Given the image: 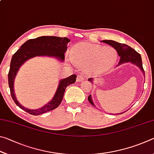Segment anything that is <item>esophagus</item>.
I'll list each match as a JSON object with an SVG mask.
<instances>
[{
	"mask_svg": "<svg viewBox=\"0 0 154 154\" xmlns=\"http://www.w3.org/2000/svg\"><path fill=\"white\" fill-rule=\"evenodd\" d=\"M84 81V79L82 76V75H78L77 77V82H82Z\"/></svg>",
	"mask_w": 154,
	"mask_h": 154,
	"instance_id": "1",
	"label": "esophagus"
}]
</instances>
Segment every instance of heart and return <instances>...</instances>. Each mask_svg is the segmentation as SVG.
<instances>
[{
    "instance_id": "heart-1",
    "label": "heart",
    "mask_w": 154,
    "mask_h": 154,
    "mask_svg": "<svg viewBox=\"0 0 154 154\" xmlns=\"http://www.w3.org/2000/svg\"><path fill=\"white\" fill-rule=\"evenodd\" d=\"M70 58L88 75L102 74L109 71L118 59L114 49L96 44L80 43L72 48Z\"/></svg>"
}]
</instances>
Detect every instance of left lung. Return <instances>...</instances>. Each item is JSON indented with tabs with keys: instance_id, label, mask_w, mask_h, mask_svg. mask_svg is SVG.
<instances>
[{
	"instance_id": "left-lung-1",
	"label": "left lung",
	"mask_w": 154,
	"mask_h": 154,
	"mask_svg": "<svg viewBox=\"0 0 154 154\" xmlns=\"http://www.w3.org/2000/svg\"><path fill=\"white\" fill-rule=\"evenodd\" d=\"M101 41L103 43L108 44V45H111V47H113V48L117 51V52H118V56L120 57V59H119V62L118 66H119V65L125 63H128V62H130V63L136 65L140 71L143 72V73L145 76V71L143 68L141 56H140V54L135 51L134 49L130 48V46L126 45V44H122L113 40H103ZM88 81L93 83V78H89ZM88 101H89L90 103L92 104L93 106H96L94 104V102L92 99V96L91 95L88 96ZM124 112L117 114H122L124 113Z\"/></svg>"
}]
</instances>
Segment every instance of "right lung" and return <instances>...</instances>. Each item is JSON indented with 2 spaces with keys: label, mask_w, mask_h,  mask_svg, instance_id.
I'll list each match as a JSON object with an SVG mask.
<instances>
[{
  "label": "right lung",
  "mask_w": 154,
  "mask_h": 154,
  "mask_svg": "<svg viewBox=\"0 0 154 154\" xmlns=\"http://www.w3.org/2000/svg\"><path fill=\"white\" fill-rule=\"evenodd\" d=\"M70 40L66 37H58L54 36H43L29 39L23 44L13 56L10 64L8 74L9 86L11 97L15 103L23 110L34 116H38L46 112L55 109L61 103L64 94L65 89L68 85L75 82L76 75H72L59 81L54 97L49 103L42 107L36 109H28L22 106L17 100L14 92V80L20 67L28 60L36 56L52 57L59 61L64 60V53L67 49V44Z\"/></svg>",
  "instance_id": "1"
}]
</instances>
